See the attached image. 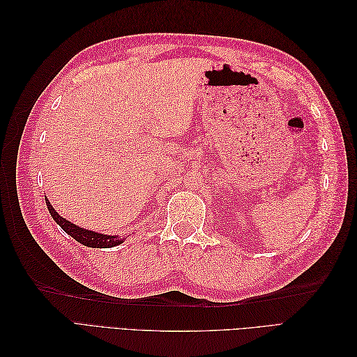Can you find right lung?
I'll use <instances>...</instances> for the list:
<instances>
[{"label":"right lung","mask_w":357,"mask_h":357,"mask_svg":"<svg viewBox=\"0 0 357 357\" xmlns=\"http://www.w3.org/2000/svg\"><path fill=\"white\" fill-rule=\"evenodd\" d=\"M46 205H47V210L52 215V219L55 220L68 235H71L75 241H79L80 244H83L86 247L110 248V247H116V245L123 243V238H121L119 235H105V234H98V232H93L89 229H83V228H80V226L71 223L67 219H63L62 215H59L56 213V210L52 207V204L49 202L47 198H46Z\"/></svg>","instance_id":"right-lung-1"}]
</instances>
